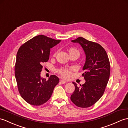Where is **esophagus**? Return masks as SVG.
Masks as SVG:
<instances>
[{"instance_id":"esophagus-1","label":"esophagus","mask_w":128,"mask_h":128,"mask_svg":"<svg viewBox=\"0 0 128 128\" xmlns=\"http://www.w3.org/2000/svg\"><path fill=\"white\" fill-rule=\"evenodd\" d=\"M60 82L62 83V84H65V83L66 82V81H65V80L62 79V80H60Z\"/></svg>"}]
</instances>
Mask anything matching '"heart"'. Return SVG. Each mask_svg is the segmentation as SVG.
Instances as JSON below:
<instances>
[{"mask_svg":"<svg viewBox=\"0 0 128 128\" xmlns=\"http://www.w3.org/2000/svg\"><path fill=\"white\" fill-rule=\"evenodd\" d=\"M68 52H69V54L70 56L76 54L78 55V57L80 55V50L78 49L76 47H70L68 50ZM74 70V68H62L57 70L58 74H60V75L64 77L65 78H69L71 75V72Z\"/></svg>","mask_w":128,"mask_h":128,"instance_id":"obj_1","label":"heart"}]
</instances>
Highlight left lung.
Instances as JSON below:
<instances>
[{
  "label": "left lung",
  "instance_id": "1",
  "mask_svg": "<svg viewBox=\"0 0 128 128\" xmlns=\"http://www.w3.org/2000/svg\"><path fill=\"white\" fill-rule=\"evenodd\" d=\"M81 44L86 55L82 74L85 84L78 87L71 96V100L76 106L87 108L95 104L104 93L110 75V64L105 49L96 42L79 37L71 41Z\"/></svg>",
  "mask_w": 128,
  "mask_h": 128
}]
</instances>
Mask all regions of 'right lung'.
Wrapping results in <instances>:
<instances>
[{
    "mask_svg": "<svg viewBox=\"0 0 128 128\" xmlns=\"http://www.w3.org/2000/svg\"><path fill=\"white\" fill-rule=\"evenodd\" d=\"M60 40L39 35L20 47L16 56L14 75L20 96L26 102L40 106L48 101L59 82L56 75L48 80L41 78L42 64L48 60L50 49Z\"/></svg>",
    "mask_w": 128,
    "mask_h": 128,
    "instance_id": "add662e5",
    "label": "right lung"
}]
</instances>
